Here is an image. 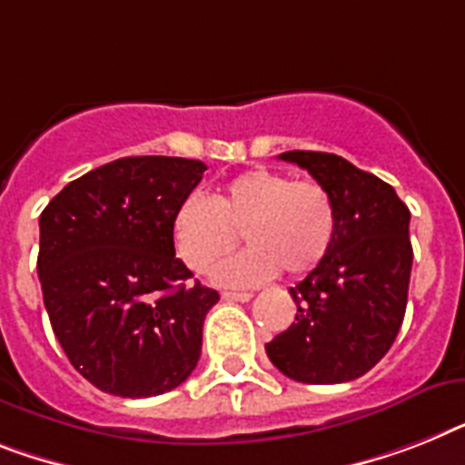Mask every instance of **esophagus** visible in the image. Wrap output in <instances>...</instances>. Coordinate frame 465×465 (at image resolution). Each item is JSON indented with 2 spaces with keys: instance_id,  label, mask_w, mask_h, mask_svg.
<instances>
[{
  "instance_id": "34e87169",
  "label": "esophagus",
  "mask_w": 465,
  "mask_h": 465,
  "mask_svg": "<svg viewBox=\"0 0 465 465\" xmlns=\"http://www.w3.org/2000/svg\"><path fill=\"white\" fill-rule=\"evenodd\" d=\"M223 299H228V302H249L252 292H223Z\"/></svg>"
}]
</instances>
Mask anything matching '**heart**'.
Here are the masks:
<instances>
[{
	"mask_svg": "<svg viewBox=\"0 0 465 465\" xmlns=\"http://www.w3.org/2000/svg\"><path fill=\"white\" fill-rule=\"evenodd\" d=\"M249 249L216 268V282L259 285L287 275L311 273L328 256L337 235V206L328 187L294 180L271 168H252L230 180L216 199L192 192L171 221L175 254L194 273H206L240 242Z\"/></svg>",
	"mask_w": 465,
	"mask_h": 465,
	"instance_id": "1",
	"label": "heart"
}]
</instances>
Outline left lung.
<instances>
[{
    "label": "left lung",
    "instance_id": "8db88e82",
    "mask_svg": "<svg viewBox=\"0 0 465 465\" xmlns=\"http://www.w3.org/2000/svg\"><path fill=\"white\" fill-rule=\"evenodd\" d=\"M328 187L337 206V235L328 256L290 287L294 323L266 344L287 378L337 385L361 378L390 351L404 321L413 249L411 213L392 185L325 152H285Z\"/></svg>",
    "mask_w": 465,
    "mask_h": 465
}]
</instances>
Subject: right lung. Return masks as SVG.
Segmentation results:
<instances>
[{"label": "right lung", "mask_w": 465, "mask_h": 465, "mask_svg": "<svg viewBox=\"0 0 465 465\" xmlns=\"http://www.w3.org/2000/svg\"><path fill=\"white\" fill-rule=\"evenodd\" d=\"M206 166L125 156L68 183L42 211L37 275L54 335L92 385L156 397L185 382L218 292L190 282L171 221Z\"/></svg>", "instance_id": "right-lung-1"}]
</instances>
